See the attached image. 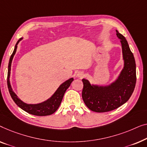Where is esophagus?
<instances>
[{"label":"esophagus","mask_w":147,"mask_h":147,"mask_svg":"<svg viewBox=\"0 0 147 147\" xmlns=\"http://www.w3.org/2000/svg\"><path fill=\"white\" fill-rule=\"evenodd\" d=\"M84 75H85V74H84V73H83V72H82V71L78 72V73H77V76H78V78H83L84 76Z\"/></svg>","instance_id":"34e87169"}]
</instances>
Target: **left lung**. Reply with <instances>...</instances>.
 <instances>
[{"mask_svg": "<svg viewBox=\"0 0 147 147\" xmlns=\"http://www.w3.org/2000/svg\"><path fill=\"white\" fill-rule=\"evenodd\" d=\"M117 36L121 42L124 67L117 79L107 86L90 84L83 78L82 97L86 106L96 113H105L115 110L127 102L135 89L136 63L133 54L129 48L125 37L117 30Z\"/></svg>", "mask_w": 147, "mask_h": 147, "instance_id": "obj_1", "label": "left lung"}]
</instances>
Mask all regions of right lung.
Listing matches in <instances>:
<instances>
[{
    "instance_id": "1",
    "label": "right lung",
    "mask_w": 147,
    "mask_h": 147,
    "mask_svg": "<svg viewBox=\"0 0 147 147\" xmlns=\"http://www.w3.org/2000/svg\"><path fill=\"white\" fill-rule=\"evenodd\" d=\"M22 39V38H20L19 40L17 41L15 47H14L13 53H12L11 55V58H10L9 60V67H8L7 85L8 88H9L10 94H11L14 102H15L20 109H22L23 111H26V113L36 116L51 115L53 114V113L59 109L66 90H67V88L69 87L70 85H71V82L73 81L74 78H69V80H66V81L64 82L63 84H61L59 87L57 88V90H56L55 93L52 95V96H51V98H49V99H47V100L44 101V102L38 103V104H26V103L24 102L23 101H22L17 96V95L14 93L13 90H12V88L11 85V82H10V75H11L12 61V59H13L14 56L16 53V49H17V45Z\"/></svg>"
}]
</instances>
